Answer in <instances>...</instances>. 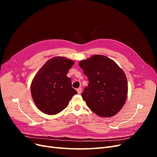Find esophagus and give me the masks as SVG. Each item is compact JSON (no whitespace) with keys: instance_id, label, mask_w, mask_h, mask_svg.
I'll list each match as a JSON object with an SVG mask.
<instances>
[{"instance_id":"1","label":"esophagus","mask_w":157,"mask_h":157,"mask_svg":"<svg viewBox=\"0 0 157 157\" xmlns=\"http://www.w3.org/2000/svg\"><path fill=\"white\" fill-rule=\"evenodd\" d=\"M77 90V92H78V94H81V92H82V88H78Z\"/></svg>"}]
</instances>
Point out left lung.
Returning a JSON list of instances; mask_svg holds the SVG:
<instances>
[{
  "mask_svg": "<svg viewBox=\"0 0 157 157\" xmlns=\"http://www.w3.org/2000/svg\"><path fill=\"white\" fill-rule=\"evenodd\" d=\"M79 65L89 81L81 95L88 107L99 117L115 115L127 98L128 84L124 71L115 61L102 55L80 61Z\"/></svg>",
  "mask_w": 157,
  "mask_h": 157,
  "instance_id": "left-lung-1",
  "label": "left lung"
}]
</instances>
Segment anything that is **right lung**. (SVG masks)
I'll list each match as a JSON object with an SVG mask.
<instances>
[{
	"mask_svg": "<svg viewBox=\"0 0 157 157\" xmlns=\"http://www.w3.org/2000/svg\"><path fill=\"white\" fill-rule=\"evenodd\" d=\"M73 60L54 57L42 66L33 78L31 91L38 109L48 115H56L67 107L77 92L72 88L71 79L67 77Z\"/></svg>",
	"mask_w": 157,
	"mask_h": 157,
	"instance_id": "add662e5",
	"label": "right lung"
}]
</instances>
